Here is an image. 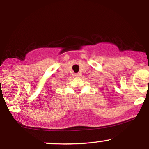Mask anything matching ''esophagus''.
<instances>
[{"label": "esophagus", "instance_id": "1", "mask_svg": "<svg viewBox=\"0 0 149 149\" xmlns=\"http://www.w3.org/2000/svg\"><path fill=\"white\" fill-rule=\"evenodd\" d=\"M80 76V74H79V73H76V74H74V77H78Z\"/></svg>", "mask_w": 149, "mask_h": 149}]
</instances>
